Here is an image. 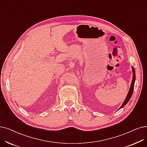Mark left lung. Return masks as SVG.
Masks as SVG:
<instances>
[{"instance_id": "8db88e82", "label": "left lung", "mask_w": 147, "mask_h": 147, "mask_svg": "<svg viewBox=\"0 0 147 147\" xmlns=\"http://www.w3.org/2000/svg\"><path fill=\"white\" fill-rule=\"evenodd\" d=\"M132 70H133V79H132L131 84V86H130V89H129V91L128 94H127V95L126 98L125 99V100H124V101L123 102V103L122 106H121L120 107L119 109H121V108L123 107L127 103H128V101H129V100L130 99V98H131V95H132V94H133V92L134 85H135V79H136L135 69V68H134L133 67H132Z\"/></svg>"}]
</instances>
